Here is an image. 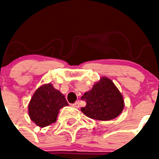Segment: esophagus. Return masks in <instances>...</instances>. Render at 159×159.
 I'll list each match as a JSON object with an SVG mask.
<instances>
[{"label": "esophagus", "instance_id": "34e87169", "mask_svg": "<svg viewBox=\"0 0 159 159\" xmlns=\"http://www.w3.org/2000/svg\"><path fill=\"white\" fill-rule=\"evenodd\" d=\"M72 107H73V108H75V109H78L80 107V102L79 101H77L76 103H74V104H73L72 105H71Z\"/></svg>", "mask_w": 159, "mask_h": 159}]
</instances>
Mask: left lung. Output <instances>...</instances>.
<instances>
[{
  "label": "left lung",
  "mask_w": 159,
  "mask_h": 159,
  "mask_svg": "<svg viewBox=\"0 0 159 159\" xmlns=\"http://www.w3.org/2000/svg\"><path fill=\"white\" fill-rule=\"evenodd\" d=\"M86 105L81 111L90 118L100 121L113 119L122 113L124 100L122 94L109 78L103 77L91 91L82 96Z\"/></svg>",
  "instance_id": "1"
}]
</instances>
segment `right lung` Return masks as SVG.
Wrapping results in <instances>:
<instances>
[{
    "mask_svg": "<svg viewBox=\"0 0 159 159\" xmlns=\"http://www.w3.org/2000/svg\"><path fill=\"white\" fill-rule=\"evenodd\" d=\"M68 105L62 93L52 84L40 86L33 94L28 104V114L34 123L44 127L56 121L59 109Z\"/></svg>",
    "mask_w": 159,
    "mask_h": 159,
    "instance_id": "1",
    "label": "right lung"
}]
</instances>
